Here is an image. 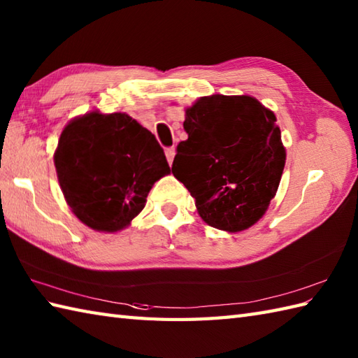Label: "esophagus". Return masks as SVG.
<instances>
[{"label": "esophagus", "mask_w": 358, "mask_h": 358, "mask_svg": "<svg viewBox=\"0 0 358 358\" xmlns=\"http://www.w3.org/2000/svg\"><path fill=\"white\" fill-rule=\"evenodd\" d=\"M166 158H167V163L172 164L173 158H175V148H167L166 149Z\"/></svg>", "instance_id": "34e87169"}]
</instances>
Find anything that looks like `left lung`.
I'll list each match as a JSON object with an SVG mask.
<instances>
[{"mask_svg":"<svg viewBox=\"0 0 358 358\" xmlns=\"http://www.w3.org/2000/svg\"><path fill=\"white\" fill-rule=\"evenodd\" d=\"M172 173L204 223L226 232L254 226L275 196L286 163L275 113L250 95L201 96L187 108Z\"/></svg>","mask_w":358,"mask_h":358,"instance_id":"left-lung-1","label":"left lung"}]
</instances>
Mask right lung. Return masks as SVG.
<instances>
[{"instance_id":"right-lung-1","label":"right lung","mask_w":358,"mask_h":358,"mask_svg":"<svg viewBox=\"0 0 358 358\" xmlns=\"http://www.w3.org/2000/svg\"><path fill=\"white\" fill-rule=\"evenodd\" d=\"M53 163L73 215L98 232L131 224L155 181L171 173L155 135L124 112L92 110L71 120Z\"/></svg>"}]
</instances>
